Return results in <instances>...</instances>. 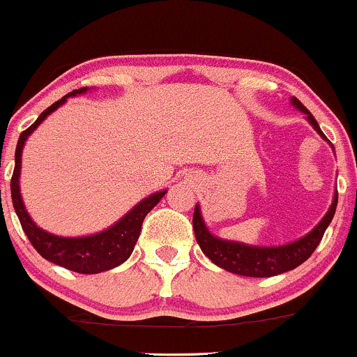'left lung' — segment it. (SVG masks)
Instances as JSON below:
<instances>
[{
  "instance_id": "1",
  "label": "left lung",
  "mask_w": 357,
  "mask_h": 357,
  "mask_svg": "<svg viewBox=\"0 0 357 357\" xmlns=\"http://www.w3.org/2000/svg\"><path fill=\"white\" fill-rule=\"evenodd\" d=\"M292 102L301 109V112L306 113L311 125L319 132V135H321L323 139H326L325 134L321 132V128H319L318 122L314 120V116L301 105L299 99L294 98ZM337 199H339V194H335V197H333V203L330 206L328 213L323 216L321 222H319L306 237L299 238V241L292 242V244L280 245V248H252V245H244L238 244V242L222 241V238L213 237V235L208 232V229H206L203 218H201L199 206L194 208V234H196L197 244L201 245V251H203L216 266L223 268V270L230 271V273L244 275V277H273V275L294 270V268L303 264L304 261L313 255L314 249L318 248V244L321 242L326 227L330 225L333 215H335Z\"/></svg>"
}]
</instances>
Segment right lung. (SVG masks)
Wrapping results in <instances>:
<instances>
[{
	"mask_svg": "<svg viewBox=\"0 0 357 357\" xmlns=\"http://www.w3.org/2000/svg\"><path fill=\"white\" fill-rule=\"evenodd\" d=\"M87 87H80V89L72 91L67 96L58 99L56 102L46 108L39 115L27 130H24L18 137L17 149H15V170L12 175V182H10V189H12V201L15 213H17L20 225L24 229L25 235L34 245L36 251L43 256L44 259L51 261L54 264L67 268V270L77 271V273H101V271L112 270V268L119 266L123 261H127L128 256L134 251V245L137 242L139 234H141L142 222H144L146 215L160 203L161 197L167 194V190L153 194V196L146 197L139 203L135 208H132L127 215L120 220L119 223L112 227V229L105 230V232L89 235V237H58V235L47 234L39 229L31 216L25 211L24 203L20 197V189H18V177H20V156L22 149H24L25 139L29 134L34 132V128L50 115L51 112L63 105L68 96H75V94L86 93Z\"/></svg>",
	"mask_w": 357,
	"mask_h": 357,
	"instance_id": "add662e5",
	"label": "right lung"
}]
</instances>
